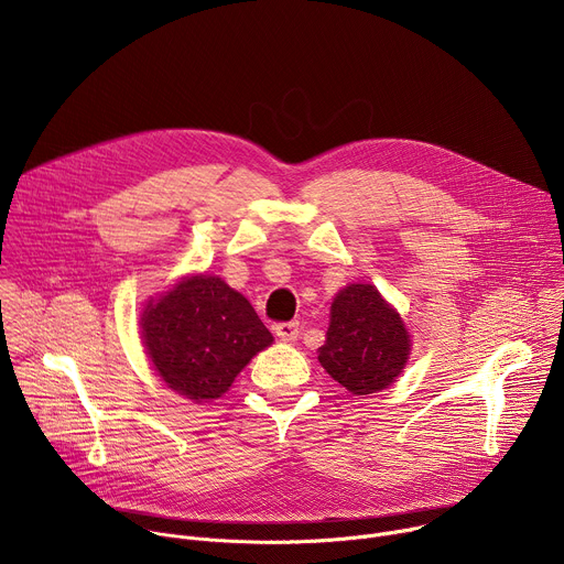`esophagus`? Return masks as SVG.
Here are the masks:
<instances>
[{
	"label": "esophagus",
	"mask_w": 564,
	"mask_h": 564,
	"mask_svg": "<svg viewBox=\"0 0 564 564\" xmlns=\"http://www.w3.org/2000/svg\"><path fill=\"white\" fill-rule=\"evenodd\" d=\"M274 333L283 341H294L299 337V321H281L274 326Z\"/></svg>",
	"instance_id": "obj_1"
}]
</instances>
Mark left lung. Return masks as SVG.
I'll return each instance as SVG.
<instances>
[{
	"mask_svg": "<svg viewBox=\"0 0 564 564\" xmlns=\"http://www.w3.org/2000/svg\"><path fill=\"white\" fill-rule=\"evenodd\" d=\"M409 350L404 321L375 285L357 283L337 294L318 361L346 390L370 394L390 386L406 366Z\"/></svg>",
	"mask_w": 564,
	"mask_h": 564,
	"instance_id": "8db88e82",
	"label": "left lung"
}]
</instances>
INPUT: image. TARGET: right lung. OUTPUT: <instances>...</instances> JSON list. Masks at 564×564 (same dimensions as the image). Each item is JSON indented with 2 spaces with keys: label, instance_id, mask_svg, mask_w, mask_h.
<instances>
[{
  "label": "right lung",
  "instance_id": "right-lung-1",
  "mask_svg": "<svg viewBox=\"0 0 564 564\" xmlns=\"http://www.w3.org/2000/svg\"><path fill=\"white\" fill-rule=\"evenodd\" d=\"M142 337L158 375L194 401L220 397L272 344L250 301L218 276H192L149 303Z\"/></svg>",
  "mask_w": 564,
  "mask_h": 564
}]
</instances>
